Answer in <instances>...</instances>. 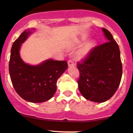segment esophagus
<instances>
[{"label": "esophagus", "mask_w": 133, "mask_h": 133, "mask_svg": "<svg viewBox=\"0 0 133 133\" xmlns=\"http://www.w3.org/2000/svg\"><path fill=\"white\" fill-rule=\"evenodd\" d=\"M68 66H72V65H74V63L73 60H72V59L68 60Z\"/></svg>", "instance_id": "esophagus-1"}]
</instances>
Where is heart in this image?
Masks as SVG:
<instances>
[{
    "label": "heart",
    "mask_w": 133,
    "mask_h": 133,
    "mask_svg": "<svg viewBox=\"0 0 133 133\" xmlns=\"http://www.w3.org/2000/svg\"><path fill=\"white\" fill-rule=\"evenodd\" d=\"M89 50L87 48H83L82 50H81L79 51L78 55L79 56V57H81V58H85V57H86L87 56L89 55Z\"/></svg>",
    "instance_id": "obj_1"
}]
</instances>
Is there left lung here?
<instances>
[{
	"mask_svg": "<svg viewBox=\"0 0 133 133\" xmlns=\"http://www.w3.org/2000/svg\"><path fill=\"white\" fill-rule=\"evenodd\" d=\"M102 31L107 42L93 48L87 58L77 65L79 90L85 99L97 103L106 102L114 95L122 76L119 46L107 29Z\"/></svg>",
	"mask_w": 133,
	"mask_h": 133,
	"instance_id": "obj_1",
	"label": "left lung"
}]
</instances>
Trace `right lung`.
Listing matches in <instances>:
<instances>
[{"label": "right lung", "mask_w": 133, "mask_h": 133, "mask_svg": "<svg viewBox=\"0 0 133 133\" xmlns=\"http://www.w3.org/2000/svg\"><path fill=\"white\" fill-rule=\"evenodd\" d=\"M35 28L27 29L15 40L11 49L9 72L15 91L21 97L31 103H43L50 99L57 90L56 83L68 68L65 61L44 60L38 65L26 63L20 50Z\"/></svg>", "instance_id": "add662e5"}]
</instances>
